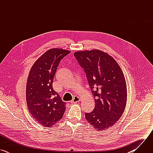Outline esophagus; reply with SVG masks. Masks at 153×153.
Segmentation results:
<instances>
[{
  "label": "esophagus",
  "mask_w": 153,
  "mask_h": 153,
  "mask_svg": "<svg viewBox=\"0 0 153 153\" xmlns=\"http://www.w3.org/2000/svg\"><path fill=\"white\" fill-rule=\"evenodd\" d=\"M80 101V99L78 96H74L73 100L71 101V103H77Z\"/></svg>",
  "instance_id": "obj_1"
}]
</instances>
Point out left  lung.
Instances as JSON below:
<instances>
[{"instance_id":"obj_1","label":"left lung","mask_w":153,"mask_h":153,"mask_svg":"<svg viewBox=\"0 0 153 153\" xmlns=\"http://www.w3.org/2000/svg\"><path fill=\"white\" fill-rule=\"evenodd\" d=\"M85 73L95 100L94 110L85 118L97 130L106 129L122 116L126 103V84L116 60L98 50L74 53Z\"/></svg>"}]
</instances>
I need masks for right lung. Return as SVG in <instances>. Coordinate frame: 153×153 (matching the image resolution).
<instances>
[{
	"mask_svg": "<svg viewBox=\"0 0 153 153\" xmlns=\"http://www.w3.org/2000/svg\"><path fill=\"white\" fill-rule=\"evenodd\" d=\"M70 53L59 48L48 50L33 65L27 83L28 108L40 125L52 126L63 117L66 103L53 88L55 73L60 60Z\"/></svg>",
	"mask_w": 153,
	"mask_h": 153,
	"instance_id": "1",
	"label": "right lung"
}]
</instances>
